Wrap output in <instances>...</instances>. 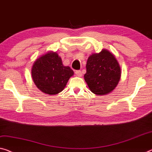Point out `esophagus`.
Here are the masks:
<instances>
[{
    "label": "esophagus",
    "instance_id": "obj_1",
    "mask_svg": "<svg viewBox=\"0 0 152 152\" xmlns=\"http://www.w3.org/2000/svg\"><path fill=\"white\" fill-rule=\"evenodd\" d=\"M75 74H76L77 76H78V77L82 76V72L80 70H76L75 72Z\"/></svg>",
    "mask_w": 152,
    "mask_h": 152
}]
</instances>
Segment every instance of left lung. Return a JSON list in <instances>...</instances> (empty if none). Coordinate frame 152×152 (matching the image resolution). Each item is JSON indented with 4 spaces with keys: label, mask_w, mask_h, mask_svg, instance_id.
Here are the masks:
<instances>
[{
    "label": "left lung",
    "mask_w": 152,
    "mask_h": 152,
    "mask_svg": "<svg viewBox=\"0 0 152 152\" xmlns=\"http://www.w3.org/2000/svg\"><path fill=\"white\" fill-rule=\"evenodd\" d=\"M84 76L89 89L97 95L110 93L116 87L121 77V69L114 55L107 49L88 57Z\"/></svg>",
    "instance_id": "obj_1"
}]
</instances>
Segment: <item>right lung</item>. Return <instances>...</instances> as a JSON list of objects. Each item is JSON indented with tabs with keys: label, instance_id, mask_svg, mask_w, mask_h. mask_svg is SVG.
<instances>
[{
	"label": "right lung",
	"instance_id": "right-lung-1",
	"mask_svg": "<svg viewBox=\"0 0 152 152\" xmlns=\"http://www.w3.org/2000/svg\"><path fill=\"white\" fill-rule=\"evenodd\" d=\"M74 71L64 66L56 52H48L40 56L32 67L33 81L38 89L49 95H56L66 87Z\"/></svg>",
	"mask_w": 152,
	"mask_h": 152
}]
</instances>
